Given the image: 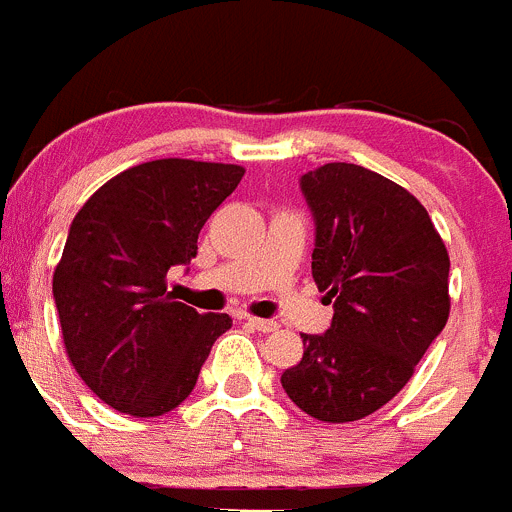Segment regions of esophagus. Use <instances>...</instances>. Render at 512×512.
Listing matches in <instances>:
<instances>
[{"label":"esophagus","mask_w":512,"mask_h":512,"mask_svg":"<svg viewBox=\"0 0 512 512\" xmlns=\"http://www.w3.org/2000/svg\"><path fill=\"white\" fill-rule=\"evenodd\" d=\"M245 323L252 328V331H260V333L278 331V323H275V321H265V318H247Z\"/></svg>","instance_id":"1"}]
</instances>
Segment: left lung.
<instances>
[{
	"mask_svg": "<svg viewBox=\"0 0 512 512\" xmlns=\"http://www.w3.org/2000/svg\"><path fill=\"white\" fill-rule=\"evenodd\" d=\"M313 212V280L331 328L303 333L285 394L321 422H356L394 399L450 318V255L404 186L356 164L300 176Z\"/></svg>",
	"mask_w": 512,
	"mask_h": 512,
	"instance_id": "left-lung-1",
	"label": "left lung"
}]
</instances>
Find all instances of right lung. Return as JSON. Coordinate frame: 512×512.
Masks as SVG:
<instances>
[{
    "label": "right lung",
    "instance_id": "1",
    "mask_svg": "<svg viewBox=\"0 0 512 512\" xmlns=\"http://www.w3.org/2000/svg\"><path fill=\"white\" fill-rule=\"evenodd\" d=\"M245 169L191 159L131 166L105 181L70 224L52 298L70 364L108 407L161 417L191 394L227 313H197L166 272L197 257L214 209Z\"/></svg>",
    "mask_w": 512,
    "mask_h": 512
}]
</instances>
